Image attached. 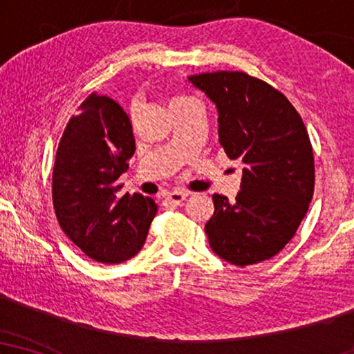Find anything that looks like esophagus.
Here are the masks:
<instances>
[{
  "label": "esophagus",
  "mask_w": 354,
  "mask_h": 354,
  "mask_svg": "<svg viewBox=\"0 0 354 354\" xmlns=\"http://www.w3.org/2000/svg\"><path fill=\"white\" fill-rule=\"evenodd\" d=\"M188 196L187 192H182V190H174L171 193H167L166 195V201L169 203H174V205H180V203L185 200Z\"/></svg>",
  "instance_id": "esophagus-1"
}]
</instances>
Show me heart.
Masks as SVG:
<instances>
[{
    "instance_id": "1",
    "label": "heart",
    "mask_w": 354,
    "mask_h": 354,
    "mask_svg": "<svg viewBox=\"0 0 354 354\" xmlns=\"http://www.w3.org/2000/svg\"><path fill=\"white\" fill-rule=\"evenodd\" d=\"M187 101H196V100L190 98V96H177V98L171 100V103H169V106H171V104H178V103H187Z\"/></svg>"
}]
</instances>
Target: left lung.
Returning <instances> with one entry per match:
<instances>
[{
	"label": "left lung",
	"mask_w": 354,
	"mask_h": 354,
	"mask_svg": "<svg viewBox=\"0 0 354 354\" xmlns=\"http://www.w3.org/2000/svg\"><path fill=\"white\" fill-rule=\"evenodd\" d=\"M188 80L216 104L227 156L245 164L234 203L212 195L209 246L240 268L270 259L293 239L313 200L314 156L303 119L279 90L245 72Z\"/></svg>",
	"instance_id": "left-lung-1"
}]
</instances>
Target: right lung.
Masks as SVG:
<instances>
[{
  "label": "right lung",
  "instance_id": "right-lung-1",
  "mask_svg": "<svg viewBox=\"0 0 354 354\" xmlns=\"http://www.w3.org/2000/svg\"><path fill=\"white\" fill-rule=\"evenodd\" d=\"M135 153L129 115L91 93L71 118L53 169V205L64 234L93 261L124 263L142 250L158 212L153 198L120 196L118 178Z\"/></svg>",
  "mask_w": 354,
  "mask_h": 354
}]
</instances>
